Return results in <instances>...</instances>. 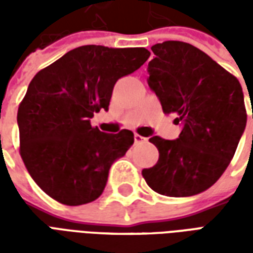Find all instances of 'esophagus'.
I'll return each instance as SVG.
<instances>
[{"mask_svg":"<svg viewBox=\"0 0 253 253\" xmlns=\"http://www.w3.org/2000/svg\"><path fill=\"white\" fill-rule=\"evenodd\" d=\"M134 141H135L137 143H139V142H143V141H146V138L142 137V135H139V134H137V132H135V134H134Z\"/></svg>","mask_w":253,"mask_h":253,"instance_id":"34e87169","label":"esophagus"}]
</instances>
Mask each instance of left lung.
<instances>
[{
	"label": "left lung",
	"mask_w": 253,
	"mask_h": 253,
	"mask_svg": "<svg viewBox=\"0 0 253 253\" xmlns=\"http://www.w3.org/2000/svg\"><path fill=\"white\" fill-rule=\"evenodd\" d=\"M149 86L164 114H176L177 139L152 137L159 161L142 169L156 192L191 196L211 187L233 159L247 125L239 80L190 43L168 41L152 47ZM253 119V112H252Z\"/></svg>",
	"instance_id": "1"
}]
</instances>
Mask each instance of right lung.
Wrapping results in <instances>:
<instances>
[{"label":"right lung","instance_id":"right-lung-1","mask_svg":"<svg viewBox=\"0 0 253 253\" xmlns=\"http://www.w3.org/2000/svg\"><path fill=\"white\" fill-rule=\"evenodd\" d=\"M149 55L143 47L81 46L32 78L17 111L20 156L52 199L80 206L103 194L111 165L126 154L134 134L101 132L89 119L108 110L116 81L139 69Z\"/></svg>","mask_w":253,"mask_h":253}]
</instances>
